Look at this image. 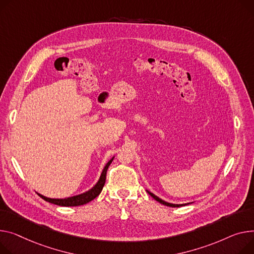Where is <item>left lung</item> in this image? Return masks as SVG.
Here are the masks:
<instances>
[{
	"instance_id": "8db88e82",
	"label": "left lung",
	"mask_w": 254,
	"mask_h": 254,
	"mask_svg": "<svg viewBox=\"0 0 254 254\" xmlns=\"http://www.w3.org/2000/svg\"><path fill=\"white\" fill-rule=\"evenodd\" d=\"M147 192H148V194L151 196V197H153L156 201H158L159 203H161V204H163V205H166V206H170V207H180V206H184V205H188V204H191L192 202H190V203H183V204H176V203H171V202H167V201H164V200H162L161 198H159L158 196H156L155 194H153L152 192H150L149 190H146Z\"/></svg>"
}]
</instances>
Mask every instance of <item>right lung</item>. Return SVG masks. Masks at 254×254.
Here are the masks:
<instances>
[{"mask_svg":"<svg viewBox=\"0 0 254 254\" xmlns=\"http://www.w3.org/2000/svg\"><path fill=\"white\" fill-rule=\"evenodd\" d=\"M113 158H114V156L104 166L98 182L93 186L90 190H88L86 192H83L78 195L71 196V197H67V198H49L40 193H38V194L47 202H50V203H53V204H56L59 206H79V205L89 203L90 201L95 199L101 193V191H102L104 185H105V181H106V173L108 170V166L111 164Z\"/></svg>","mask_w":254,"mask_h":254,"instance_id":"right-lung-1","label":"right lung"}]
</instances>
